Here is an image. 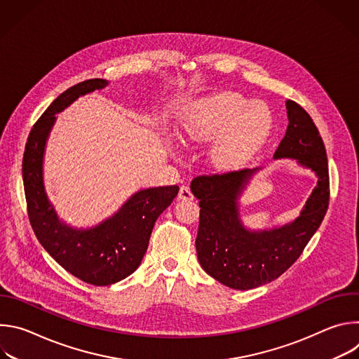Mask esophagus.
<instances>
[{
    "instance_id": "esophagus-1",
    "label": "esophagus",
    "mask_w": 359,
    "mask_h": 359,
    "mask_svg": "<svg viewBox=\"0 0 359 359\" xmlns=\"http://www.w3.org/2000/svg\"><path fill=\"white\" fill-rule=\"evenodd\" d=\"M179 198H180V200H184V201L193 200V193H191V190H190L189 186H182V187H180V190H179Z\"/></svg>"
}]
</instances>
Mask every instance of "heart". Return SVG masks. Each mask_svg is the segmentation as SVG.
<instances>
[{"label":"heart","mask_w":359,"mask_h":359,"mask_svg":"<svg viewBox=\"0 0 359 359\" xmlns=\"http://www.w3.org/2000/svg\"><path fill=\"white\" fill-rule=\"evenodd\" d=\"M273 129V115L263 102H250L237 92H220L198 102L183 118L189 142H208L219 134L212 158L219 168L233 169L250 161Z\"/></svg>","instance_id":"1"}]
</instances>
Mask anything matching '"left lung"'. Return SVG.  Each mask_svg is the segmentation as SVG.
<instances>
[{"mask_svg": "<svg viewBox=\"0 0 359 359\" xmlns=\"http://www.w3.org/2000/svg\"><path fill=\"white\" fill-rule=\"evenodd\" d=\"M287 132L274 158L297 159L318 176L317 187L297 220L260 233L247 231L240 224L237 196L252 170L198 175L190 184L200 206L196 237L198 263L210 277L234 290L257 288L285 273L328 210L330 173L323 137L297 102L287 100Z\"/></svg>", "mask_w": 359, "mask_h": 359, "instance_id": "obj_1", "label": "left lung"}]
</instances>
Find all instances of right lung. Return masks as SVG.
Returning <instances> with one entry per match:
<instances>
[{"mask_svg":"<svg viewBox=\"0 0 359 359\" xmlns=\"http://www.w3.org/2000/svg\"><path fill=\"white\" fill-rule=\"evenodd\" d=\"M107 83L105 79H88L62 92L34 123L22 158L27 212L38 241L68 273L92 285L115 284L140 266L155 222L179 191V186L140 190L114 217L90 230H74L58 220L42 183L45 140L55 114L79 95L102 89Z\"/></svg>","mask_w":359,"mask_h":359,"instance_id":"obj_1","label":"right lung"}]
</instances>
